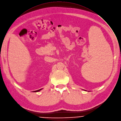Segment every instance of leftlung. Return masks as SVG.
Listing matches in <instances>:
<instances>
[{
    "mask_svg": "<svg viewBox=\"0 0 121 121\" xmlns=\"http://www.w3.org/2000/svg\"><path fill=\"white\" fill-rule=\"evenodd\" d=\"M84 91H86V90H84Z\"/></svg>",
    "mask_w": 121,
    "mask_h": 121,
    "instance_id": "obj_1",
    "label": "left lung"
}]
</instances>
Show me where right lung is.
Here are the masks:
<instances>
[{"instance_id": "add662e5", "label": "right lung", "mask_w": 121, "mask_h": 121, "mask_svg": "<svg viewBox=\"0 0 121 121\" xmlns=\"http://www.w3.org/2000/svg\"><path fill=\"white\" fill-rule=\"evenodd\" d=\"M42 89H39V90H37V91H32V92H38V91H41Z\"/></svg>"}]
</instances>
